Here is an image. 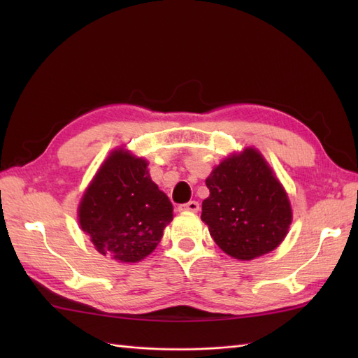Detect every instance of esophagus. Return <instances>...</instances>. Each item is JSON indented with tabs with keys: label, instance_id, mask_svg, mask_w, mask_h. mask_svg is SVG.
<instances>
[{
	"label": "esophagus",
	"instance_id": "obj_1",
	"mask_svg": "<svg viewBox=\"0 0 358 358\" xmlns=\"http://www.w3.org/2000/svg\"><path fill=\"white\" fill-rule=\"evenodd\" d=\"M199 209H200V204H199V201H196V200H191V201H188V203H185V204H180V206H179V210L197 212Z\"/></svg>",
	"mask_w": 358,
	"mask_h": 358
}]
</instances>
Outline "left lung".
<instances>
[{"label":"left lung","instance_id":"1","mask_svg":"<svg viewBox=\"0 0 358 358\" xmlns=\"http://www.w3.org/2000/svg\"><path fill=\"white\" fill-rule=\"evenodd\" d=\"M201 220L225 254L252 259L284 241L291 224L287 194L258 150L225 158L206 179Z\"/></svg>","mask_w":358,"mask_h":358}]
</instances>
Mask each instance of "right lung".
<instances>
[{
  "label": "right lung",
  "instance_id": "1",
  "mask_svg": "<svg viewBox=\"0 0 358 358\" xmlns=\"http://www.w3.org/2000/svg\"><path fill=\"white\" fill-rule=\"evenodd\" d=\"M173 206L148 173V162L115 150L96 173L79 206L82 230L96 251L136 263L161 242Z\"/></svg>",
  "mask_w": 358,
  "mask_h": 358
}]
</instances>
